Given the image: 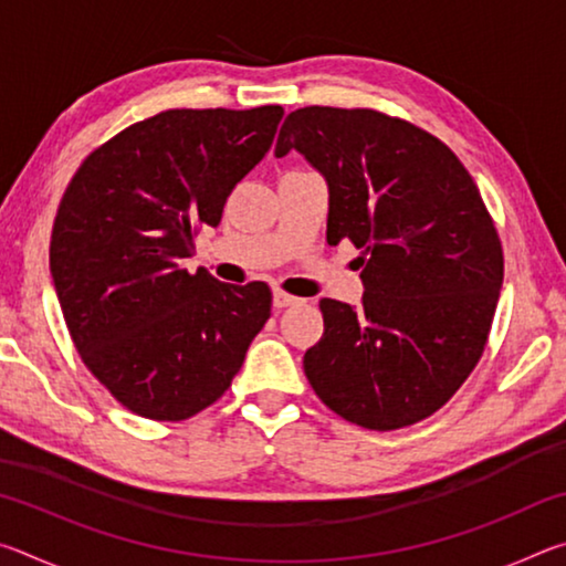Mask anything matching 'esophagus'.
<instances>
[{
    "mask_svg": "<svg viewBox=\"0 0 566 566\" xmlns=\"http://www.w3.org/2000/svg\"><path fill=\"white\" fill-rule=\"evenodd\" d=\"M300 300H296V296H292V294H286V292H282V290H274V294H272V304L276 306V310H284V306H292V304H296Z\"/></svg>",
    "mask_w": 566,
    "mask_h": 566,
    "instance_id": "1",
    "label": "esophagus"
}]
</instances>
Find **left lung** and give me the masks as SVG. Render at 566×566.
<instances>
[{"mask_svg":"<svg viewBox=\"0 0 566 566\" xmlns=\"http://www.w3.org/2000/svg\"><path fill=\"white\" fill-rule=\"evenodd\" d=\"M329 187L327 242L361 249V304L322 300L304 375L332 411L399 429L447 405L482 357L504 280L502 244L462 161L432 134L375 109L304 107L274 155Z\"/></svg>","mask_w":566,"mask_h":566,"instance_id":"obj_1","label":"left lung"}]
</instances>
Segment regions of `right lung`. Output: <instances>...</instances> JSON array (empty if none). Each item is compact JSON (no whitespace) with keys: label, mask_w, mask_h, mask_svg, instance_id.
Here are the masks:
<instances>
[{"label":"right lung","mask_w":566,"mask_h":566,"mask_svg":"<svg viewBox=\"0 0 566 566\" xmlns=\"http://www.w3.org/2000/svg\"><path fill=\"white\" fill-rule=\"evenodd\" d=\"M284 109H169L94 149L54 219L50 272L82 361L122 407L187 419L224 395L270 319L264 282L189 274L195 232L270 151Z\"/></svg>","instance_id":"1"}]
</instances>
